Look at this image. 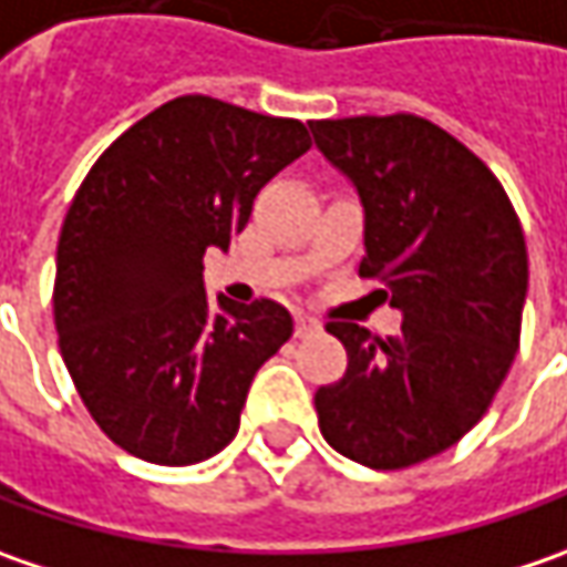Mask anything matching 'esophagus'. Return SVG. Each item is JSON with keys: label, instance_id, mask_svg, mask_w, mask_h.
<instances>
[{"label": "esophagus", "instance_id": "34e87169", "mask_svg": "<svg viewBox=\"0 0 567 567\" xmlns=\"http://www.w3.org/2000/svg\"><path fill=\"white\" fill-rule=\"evenodd\" d=\"M320 327H323V323H320L317 317H310V313H298V317H295V332H298V336H313V332H320Z\"/></svg>", "mask_w": 567, "mask_h": 567}]
</instances>
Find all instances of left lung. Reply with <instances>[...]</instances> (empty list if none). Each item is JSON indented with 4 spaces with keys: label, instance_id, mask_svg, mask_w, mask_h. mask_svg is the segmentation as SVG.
<instances>
[{
    "label": "left lung",
    "instance_id": "8db88e82",
    "mask_svg": "<svg viewBox=\"0 0 567 567\" xmlns=\"http://www.w3.org/2000/svg\"><path fill=\"white\" fill-rule=\"evenodd\" d=\"M320 155L364 209L358 272L403 313L396 336L327 323L342 381L313 396L332 451L403 470L447 451L507 378L527 301V244L495 174L434 123L349 116L310 123Z\"/></svg>",
    "mask_w": 567,
    "mask_h": 567
}]
</instances>
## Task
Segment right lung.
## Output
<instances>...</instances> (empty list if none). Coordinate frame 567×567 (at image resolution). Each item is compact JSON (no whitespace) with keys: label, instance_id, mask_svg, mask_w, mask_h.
Instances as JSON below:
<instances>
[{"label":"right lung","instance_id":"right-lung-1","mask_svg":"<svg viewBox=\"0 0 567 567\" xmlns=\"http://www.w3.org/2000/svg\"><path fill=\"white\" fill-rule=\"evenodd\" d=\"M308 148L298 120L184 94L87 171L62 221L53 313L82 403L126 454L189 466L235 441L295 320L269 298L209 301L203 257L231 247L259 189Z\"/></svg>","mask_w":567,"mask_h":567}]
</instances>
